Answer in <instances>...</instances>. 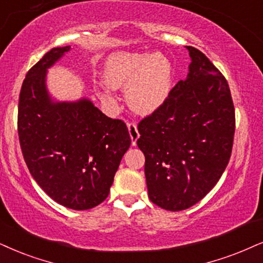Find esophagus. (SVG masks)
<instances>
[{
    "mask_svg": "<svg viewBox=\"0 0 263 263\" xmlns=\"http://www.w3.org/2000/svg\"><path fill=\"white\" fill-rule=\"evenodd\" d=\"M127 128H128L129 137H131L132 145H136L137 144V139L139 138V132H138L137 125H136L135 122H129V124H127Z\"/></svg>",
    "mask_w": 263,
    "mask_h": 263,
    "instance_id": "esophagus-1",
    "label": "esophagus"
}]
</instances>
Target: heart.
Segmentation results:
<instances>
[{"mask_svg": "<svg viewBox=\"0 0 263 263\" xmlns=\"http://www.w3.org/2000/svg\"><path fill=\"white\" fill-rule=\"evenodd\" d=\"M97 96L102 102H115L112 88H126V101L138 114L149 115L167 103L175 88V66L156 52H118L105 61Z\"/></svg>", "mask_w": 263, "mask_h": 263, "instance_id": "obj_1", "label": "heart"}]
</instances>
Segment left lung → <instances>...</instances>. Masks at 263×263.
Segmentation results:
<instances>
[{
    "instance_id": "1",
    "label": "left lung",
    "mask_w": 263,
    "mask_h": 263,
    "mask_svg": "<svg viewBox=\"0 0 263 263\" xmlns=\"http://www.w3.org/2000/svg\"><path fill=\"white\" fill-rule=\"evenodd\" d=\"M167 103L138 125L149 199L168 211L191 208L215 187L231 158L234 105L227 80L199 49Z\"/></svg>"
}]
</instances>
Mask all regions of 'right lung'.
<instances>
[{"label":"right lung","mask_w":263,"mask_h":263,"mask_svg":"<svg viewBox=\"0 0 263 263\" xmlns=\"http://www.w3.org/2000/svg\"><path fill=\"white\" fill-rule=\"evenodd\" d=\"M54 47L28 71L18 107V135L28 168L43 192L72 210L107 199L131 145L125 122L108 118L87 97L57 101L47 72L70 51Z\"/></svg>","instance_id":"obj_1"}]
</instances>
